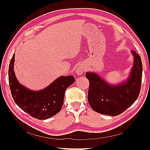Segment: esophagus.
Masks as SVG:
<instances>
[{
    "label": "esophagus",
    "instance_id": "1",
    "mask_svg": "<svg viewBox=\"0 0 150 150\" xmlns=\"http://www.w3.org/2000/svg\"><path fill=\"white\" fill-rule=\"evenodd\" d=\"M85 71V68L82 66H78L76 67V72L77 74L81 75L83 74V72Z\"/></svg>",
    "mask_w": 150,
    "mask_h": 150
}]
</instances>
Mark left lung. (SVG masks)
Segmentation results:
<instances>
[{"label": "left lung", "instance_id": "8db88e82", "mask_svg": "<svg viewBox=\"0 0 150 150\" xmlns=\"http://www.w3.org/2000/svg\"><path fill=\"white\" fill-rule=\"evenodd\" d=\"M134 64L128 79L118 85L108 84L94 72H86L89 80L88 99L93 110L100 114L115 116L123 112L138 99L142 86L143 65L136 51H131Z\"/></svg>", "mask_w": 150, "mask_h": 150}]
</instances>
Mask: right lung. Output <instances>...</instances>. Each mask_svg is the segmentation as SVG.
<instances>
[{"label": "right lung", "instance_id": "right-lung-1", "mask_svg": "<svg viewBox=\"0 0 150 150\" xmlns=\"http://www.w3.org/2000/svg\"><path fill=\"white\" fill-rule=\"evenodd\" d=\"M14 58L13 54L8 67V82L13 101L24 111L38 120H46L56 115L61 110L66 89L74 83V77L61 76L42 90L31 91L17 81L13 69Z\"/></svg>", "mask_w": 150, "mask_h": 150}]
</instances>
